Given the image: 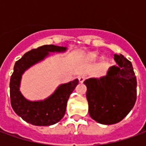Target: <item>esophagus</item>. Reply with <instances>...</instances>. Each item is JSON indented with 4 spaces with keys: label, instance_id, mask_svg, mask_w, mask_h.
<instances>
[{
    "label": "esophagus",
    "instance_id": "esophagus-1",
    "mask_svg": "<svg viewBox=\"0 0 146 146\" xmlns=\"http://www.w3.org/2000/svg\"><path fill=\"white\" fill-rule=\"evenodd\" d=\"M85 76H80L79 77H78V80H79V81L80 83H83L84 81V80H85Z\"/></svg>",
    "mask_w": 146,
    "mask_h": 146
}]
</instances>
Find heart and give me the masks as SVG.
<instances>
[{"instance_id": "b5f03b06", "label": "heart", "mask_w": 146, "mask_h": 146, "mask_svg": "<svg viewBox=\"0 0 146 146\" xmlns=\"http://www.w3.org/2000/svg\"><path fill=\"white\" fill-rule=\"evenodd\" d=\"M96 54H97V53H93V54H92V55H93V56H95Z\"/></svg>"}]
</instances>
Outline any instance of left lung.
Returning a JSON list of instances; mask_svg holds the SVG:
<instances>
[{
  "label": "left lung",
  "mask_w": 146,
  "mask_h": 146,
  "mask_svg": "<svg viewBox=\"0 0 146 146\" xmlns=\"http://www.w3.org/2000/svg\"><path fill=\"white\" fill-rule=\"evenodd\" d=\"M119 66L110 67L100 79L86 80L89 114L102 124L121 121L132 110L137 99V80L131 62L121 54H114Z\"/></svg>",
  "instance_id": "1"
}]
</instances>
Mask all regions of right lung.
I'll return each mask as SVG.
<instances>
[{"mask_svg": "<svg viewBox=\"0 0 146 146\" xmlns=\"http://www.w3.org/2000/svg\"><path fill=\"white\" fill-rule=\"evenodd\" d=\"M66 48L55 45H43L24 54L15 62L10 79V99L15 113L27 123L36 126H49L58 123L66 113L67 101L78 84L77 79L60 85L44 101L30 102L19 92L21 77L24 71L33 64L44 59L50 52L64 51Z\"/></svg>", "mask_w": 146, "mask_h": 146, "instance_id": "1", "label": "right lung"}]
</instances>
